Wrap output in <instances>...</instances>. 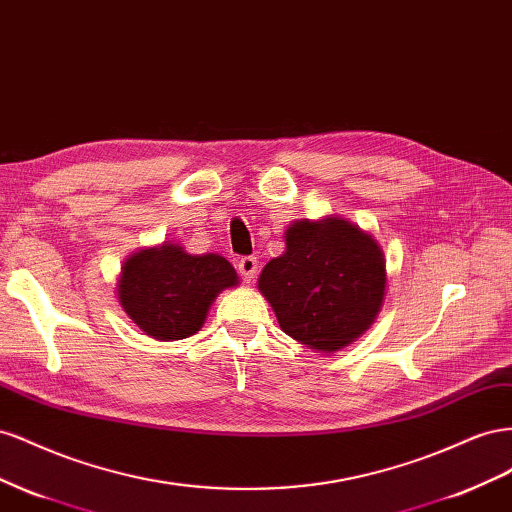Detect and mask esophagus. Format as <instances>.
<instances>
[{"label": "esophagus", "instance_id": "obj_1", "mask_svg": "<svg viewBox=\"0 0 512 512\" xmlns=\"http://www.w3.org/2000/svg\"><path fill=\"white\" fill-rule=\"evenodd\" d=\"M238 272L244 279V283H253L255 274H257V259L255 257H242L238 261Z\"/></svg>", "mask_w": 512, "mask_h": 512}]
</instances>
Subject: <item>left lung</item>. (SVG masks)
<instances>
[{
  "mask_svg": "<svg viewBox=\"0 0 512 512\" xmlns=\"http://www.w3.org/2000/svg\"><path fill=\"white\" fill-rule=\"evenodd\" d=\"M257 287L285 334L319 354H337L367 332L386 296V257L369 231L341 216L300 218L285 253Z\"/></svg>",
  "mask_w": 512,
  "mask_h": 512,
  "instance_id": "1",
  "label": "left lung"
}]
</instances>
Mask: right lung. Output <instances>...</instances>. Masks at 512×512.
I'll list each match as a JSON object with an SVG mask.
<instances>
[{"label": "right lung", "mask_w": 512, "mask_h": 512, "mask_svg": "<svg viewBox=\"0 0 512 512\" xmlns=\"http://www.w3.org/2000/svg\"><path fill=\"white\" fill-rule=\"evenodd\" d=\"M238 272L218 253L191 255L163 242L124 259L115 294L124 313L156 341H180L203 324L223 289L238 287Z\"/></svg>", "instance_id": "obj_1"}]
</instances>
